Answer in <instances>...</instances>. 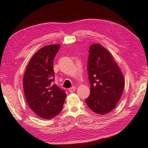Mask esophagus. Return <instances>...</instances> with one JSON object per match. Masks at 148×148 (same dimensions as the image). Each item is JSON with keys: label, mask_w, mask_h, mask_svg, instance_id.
<instances>
[{"label": "esophagus", "mask_w": 148, "mask_h": 148, "mask_svg": "<svg viewBox=\"0 0 148 148\" xmlns=\"http://www.w3.org/2000/svg\"><path fill=\"white\" fill-rule=\"evenodd\" d=\"M76 86H72V87L70 88L69 89V92H70L71 93H72L73 92H74L75 90H76Z\"/></svg>", "instance_id": "esophagus-1"}]
</instances>
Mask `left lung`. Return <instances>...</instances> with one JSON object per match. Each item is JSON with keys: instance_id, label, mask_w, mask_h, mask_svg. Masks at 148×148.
Listing matches in <instances>:
<instances>
[{"instance_id": "1", "label": "left lung", "mask_w": 148, "mask_h": 148, "mask_svg": "<svg viewBox=\"0 0 148 148\" xmlns=\"http://www.w3.org/2000/svg\"><path fill=\"white\" fill-rule=\"evenodd\" d=\"M87 71L90 95L85 99L94 112L106 114L115 108L125 86L124 77L111 54L99 44L89 49Z\"/></svg>"}]
</instances>
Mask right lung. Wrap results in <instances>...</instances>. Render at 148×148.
<instances>
[{
    "label": "right lung",
    "instance_id": "obj_1",
    "mask_svg": "<svg viewBox=\"0 0 148 148\" xmlns=\"http://www.w3.org/2000/svg\"><path fill=\"white\" fill-rule=\"evenodd\" d=\"M59 45L43 47L30 60L23 76V89L27 102L40 117L51 119L61 112L66 98L65 90L54 83L53 60Z\"/></svg>",
    "mask_w": 148,
    "mask_h": 148
}]
</instances>
